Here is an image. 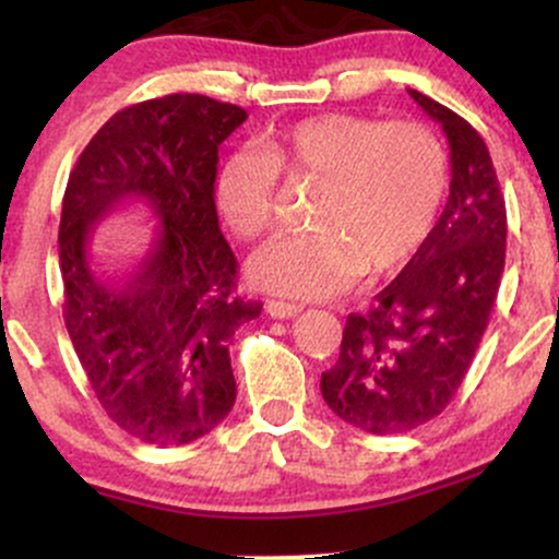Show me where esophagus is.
<instances>
[{
    "mask_svg": "<svg viewBox=\"0 0 559 559\" xmlns=\"http://www.w3.org/2000/svg\"><path fill=\"white\" fill-rule=\"evenodd\" d=\"M265 312H267V316H271V318L286 320V318L299 316L301 305H292V301H278V299H273V301H267V305H265Z\"/></svg>",
    "mask_w": 559,
    "mask_h": 559,
    "instance_id": "esophagus-1",
    "label": "esophagus"
}]
</instances>
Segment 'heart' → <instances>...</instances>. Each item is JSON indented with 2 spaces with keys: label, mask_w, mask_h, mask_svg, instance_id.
Here are the masks:
<instances>
[{
  "label": "heart",
  "mask_w": 559,
  "mask_h": 559,
  "mask_svg": "<svg viewBox=\"0 0 559 559\" xmlns=\"http://www.w3.org/2000/svg\"><path fill=\"white\" fill-rule=\"evenodd\" d=\"M318 183L307 234H281L249 260L265 292L320 299L407 265L431 239L447 194V155L426 126L318 115L236 150L213 176V204L236 239L271 226L275 183Z\"/></svg>",
  "instance_id": "b5f03b06"
}]
</instances>
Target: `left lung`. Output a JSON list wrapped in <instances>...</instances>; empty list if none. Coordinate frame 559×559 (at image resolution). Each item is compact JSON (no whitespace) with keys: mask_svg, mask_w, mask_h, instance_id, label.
Masks as SVG:
<instances>
[{"mask_svg":"<svg viewBox=\"0 0 559 559\" xmlns=\"http://www.w3.org/2000/svg\"><path fill=\"white\" fill-rule=\"evenodd\" d=\"M407 92L447 133V207L373 305L346 318L338 360L320 378L333 413L376 436L413 431L457 394L504 273L507 210L484 139L431 96Z\"/></svg>","mask_w":559,"mask_h":559,"instance_id":"8db88e82","label":"left lung"}]
</instances>
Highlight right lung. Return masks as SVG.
<instances>
[{
  "label": "right lung",
  "mask_w": 559,
  "mask_h": 559,
  "mask_svg": "<svg viewBox=\"0 0 559 559\" xmlns=\"http://www.w3.org/2000/svg\"><path fill=\"white\" fill-rule=\"evenodd\" d=\"M243 120L247 110L202 94L139 102L96 131L68 178L62 316L96 400L144 444H189L236 402L228 342L262 305L236 297L213 176L217 146ZM123 203L147 213V249L110 272L93 230Z\"/></svg>",
  "instance_id": "1"
}]
</instances>
